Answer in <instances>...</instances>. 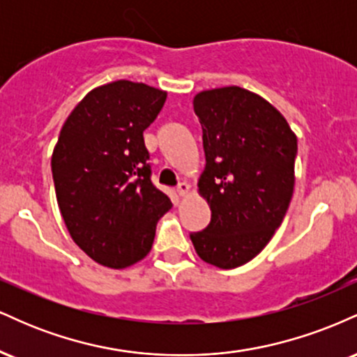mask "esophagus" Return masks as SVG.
Instances as JSON below:
<instances>
[{"mask_svg": "<svg viewBox=\"0 0 357 357\" xmlns=\"http://www.w3.org/2000/svg\"><path fill=\"white\" fill-rule=\"evenodd\" d=\"M190 190H191V186L186 181H183V183L178 184V195L179 196H186L188 192H190Z\"/></svg>", "mask_w": 357, "mask_h": 357, "instance_id": "1", "label": "esophagus"}]
</instances>
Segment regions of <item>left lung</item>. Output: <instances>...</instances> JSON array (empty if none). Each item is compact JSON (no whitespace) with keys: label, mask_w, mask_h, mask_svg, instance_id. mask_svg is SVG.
Masks as SVG:
<instances>
[{"label":"left lung","mask_w":357,"mask_h":357,"mask_svg":"<svg viewBox=\"0 0 357 357\" xmlns=\"http://www.w3.org/2000/svg\"><path fill=\"white\" fill-rule=\"evenodd\" d=\"M195 112L206 159L198 192L211 221L190 238L203 261L236 268L267 247L284 221L296 184L297 136L268 100L236 85L196 93Z\"/></svg>","instance_id":"obj_1"}]
</instances>
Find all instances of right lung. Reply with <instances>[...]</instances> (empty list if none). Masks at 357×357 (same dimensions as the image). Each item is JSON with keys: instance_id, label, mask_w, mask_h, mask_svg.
<instances>
[{"instance_id": "obj_1", "label": "right lung", "mask_w": 357, "mask_h": 357, "mask_svg": "<svg viewBox=\"0 0 357 357\" xmlns=\"http://www.w3.org/2000/svg\"><path fill=\"white\" fill-rule=\"evenodd\" d=\"M167 92L130 80L92 89L60 130L52 173L72 240L99 265L126 268L151 252L169 196L151 183L142 132Z\"/></svg>"}]
</instances>
